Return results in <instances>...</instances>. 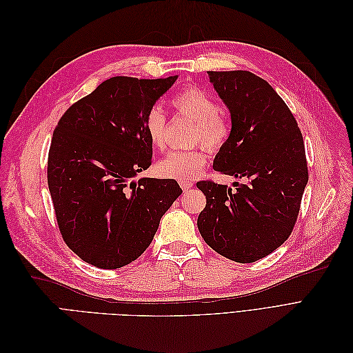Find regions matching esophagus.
Wrapping results in <instances>:
<instances>
[{"label": "esophagus", "instance_id": "1", "mask_svg": "<svg viewBox=\"0 0 353 353\" xmlns=\"http://www.w3.org/2000/svg\"><path fill=\"white\" fill-rule=\"evenodd\" d=\"M179 185H181V188H183L184 191H187V190H190L191 187H193V183H191V181H179Z\"/></svg>", "mask_w": 353, "mask_h": 353}]
</instances>
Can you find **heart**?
Segmentation results:
<instances>
[{
  "label": "heart",
  "mask_w": 353,
  "mask_h": 353,
  "mask_svg": "<svg viewBox=\"0 0 353 353\" xmlns=\"http://www.w3.org/2000/svg\"><path fill=\"white\" fill-rule=\"evenodd\" d=\"M172 108L179 113L191 117L194 121L191 140L203 143L209 150L216 152L227 144L231 135V123L228 117L221 112L218 100L197 85H187L179 90L172 100ZM166 126L168 117L160 105L145 113L144 128L150 143L162 150L166 145ZM208 162L205 147L197 145L187 150H175L159 160L156 166L157 172L165 178L178 181L193 179Z\"/></svg>",
  "instance_id": "b5f03b06"
}]
</instances>
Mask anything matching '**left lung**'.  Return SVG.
Wrapping results in <instances>:
<instances>
[{
    "label": "left lung",
    "mask_w": 353,
    "mask_h": 353,
    "mask_svg": "<svg viewBox=\"0 0 353 353\" xmlns=\"http://www.w3.org/2000/svg\"><path fill=\"white\" fill-rule=\"evenodd\" d=\"M231 112V135L213 160L236 190L199 181L206 196L197 227L223 258L252 263L290 236L307 183L305 143L293 113L265 79L248 70L208 72Z\"/></svg>",
    "instance_id": "left-lung-1"
}]
</instances>
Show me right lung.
Masks as SVG:
<instances>
[{"label": "right lung", "mask_w": 353, "mask_h": 353, "mask_svg": "<svg viewBox=\"0 0 353 353\" xmlns=\"http://www.w3.org/2000/svg\"><path fill=\"white\" fill-rule=\"evenodd\" d=\"M176 77H114L63 113L51 138L47 179L68 248L101 270L134 262L181 196L175 179L132 178L152 165L145 113Z\"/></svg>", "instance_id": "1"}]
</instances>
